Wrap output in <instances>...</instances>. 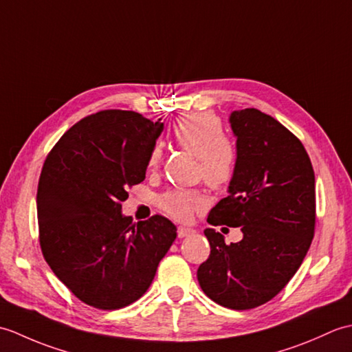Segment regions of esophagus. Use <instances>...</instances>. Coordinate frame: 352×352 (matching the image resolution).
I'll list each match as a JSON object with an SVG mask.
<instances>
[{"instance_id": "34e87169", "label": "esophagus", "mask_w": 352, "mask_h": 352, "mask_svg": "<svg viewBox=\"0 0 352 352\" xmlns=\"http://www.w3.org/2000/svg\"><path fill=\"white\" fill-rule=\"evenodd\" d=\"M177 234H178V237H180V239H182V237H189V236L195 234V230L189 228V227H178Z\"/></svg>"}]
</instances>
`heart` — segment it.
Segmentation results:
<instances>
[{
	"instance_id": "obj_1",
	"label": "heart",
	"mask_w": 352,
	"mask_h": 352,
	"mask_svg": "<svg viewBox=\"0 0 352 352\" xmlns=\"http://www.w3.org/2000/svg\"><path fill=\"white\" fill-rule=\"evenodd\" d=\"M174 136L178 145L198 157V175L216 189H222L233 180L236 172V151L233 145L223 138V130L210 111H197L182 118L175 124ZM162 163V146L153 148L148 157V166L157 169ZM206 204L199 190L170 189L159 198V207L170 218L184 221L197 208Z\"/></svg>"
}]
</instances>
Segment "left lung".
I'll list each match as a JSON object with an SVG mask.
<instances>
[{
    "instance_id": "obj_1",
    "label": "left lung",
    "mask_w": 352,
    "mask_h": 352,
    "mask_svg": "<svg viewBox=\"0 0 352 352\" xmlns=\"http://www.w3.org/2000/svg\"><path fill=\"white\" fill-rule=\"evenodd\" d=\"M236 172L208 213L212 226L241 227V242L227 245L206 228L210 256L198 283L212 301L248 310L271 301L295 275L315 234V172L295 134L257 109L234 110Z\"/></svg>"
}]
</instances>
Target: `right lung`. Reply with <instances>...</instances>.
I'll return each mask as SVG.
<instances>
[{"label": "right lung", "mask_w": 352, "mask_h": 352, "mask_svg": "<svg viewBox=\"0 0 352 352\" xmlns=\"http://www.w3.org/2000/svg\"><path fill=\"white\" fill-rule=\"evenodd\" d=\"M163 126L131 110H102L72 125L43 163L36 197L42 254L95 309L138 301L177 237L164 216L133 223L121 212L126 189L145 180Z\"/></svg>", "instance_id": "right-lung-1"}]
</instances>
